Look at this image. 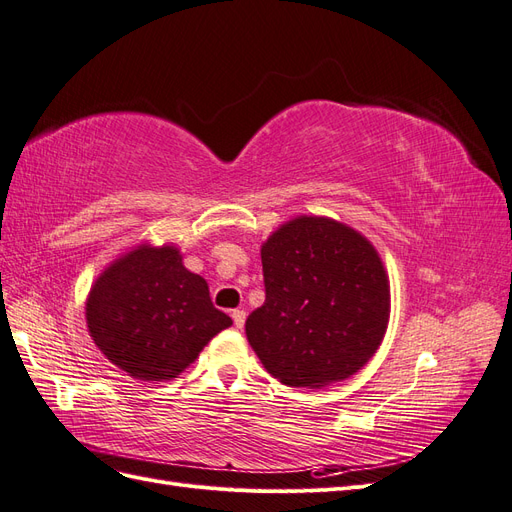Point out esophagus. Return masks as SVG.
Returning a JSON list of instances; mask_svg holds the SVG:
<instances>
[{
  "label": "esophagus",
  "mask_w": 512,
  "mask_h": 512,
  "mask_svg": "<svg viewBox=\"0 0 512 512\" xmlns=\"http://www.w3.org/2000/svg\"><path fill=\"white\" fill-rule=\"evenodd\" d=\"M232 322H235L237 329L243 327V324H245V309H243V307L232 309Z\"/></svg>",
  "instance_id": "obj_1"
}]
</instances>
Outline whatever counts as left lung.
Returning <instances> with one entry per match:
<instances>
[{"mask_svg":"<svg viewBox=\"0 0 512 512\" xmlns=\"http://www.w3.org/2000/svg\"><path fill=\"white\" fill-rule=\"evenodd\" d=\"M265 303L247 316V342L273 378L320 389L346 380L378 350L389 280L359 232L297 218L262 245Z\"/></svg>","mask_w":512,"mask_h":512,"instance_id":"left-lung-1","label":"left lung"}]
</instances>
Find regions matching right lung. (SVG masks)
Segmentation results:
<instances>
[{
	"mask_svg": "<svg viewBox=\"0 0 512 512\" xmlns=\"http://www.w3.org/2000/svg\"><path fill=\"white\" fill-rule=\"evenodd\" d=\"M230 324L213 307L207 282L185 269L170 245H145L119 258L98 277L87 301L96 346L141 380L177 378Z\"/></svg>",
	"mask_w": 512,
	"mask_h": 512,
	"instance_id": "1",
	"label": "right lung"
}]
</instances>
